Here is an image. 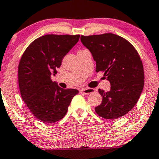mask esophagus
<instances>
[{
	"label": "esophagus",
	"mask_w": 159,
	"mask_h": 159,
	"mask_svg": "<svg viewBox=\"0 0 159 159\" xmlns=\"http://www.w3.org/2000/svg\"><path fill=\"white\" fill-rule=\"evenodd\" d=\"M94 89H91V88H84V89H80V93L82 94H90V93H94Z\"/></svg>",
	"instance_id": "obj_1"
}]
</instances>
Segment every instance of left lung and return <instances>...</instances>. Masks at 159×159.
Here are the masks:
<instances>
[{
    "instance_id": "8db88e82",
    "label": "left lung",
    "mask_w": 159,
    "mask_h": 159,
    "mask_svg": "<svg viewBox=\"0 0 159 159\" xmlns=\"http://www.w3.org/2000/svg\"><path fill=\"white\" fill-rule=\"evenodd\" d=\"M96 62L95 71L104 72L111 87L98 89L102 102L95 108L105 119H116L136 104L144 85L142 61L135 47L124 38L112 33L81 36Z\"/></svg>"
}]
</instances>
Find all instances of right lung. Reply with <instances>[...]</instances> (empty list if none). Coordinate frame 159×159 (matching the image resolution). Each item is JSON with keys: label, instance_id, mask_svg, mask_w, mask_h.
Wrapping results in <instances>:
<instances>
[{"label": "right lung", "instance_id": "add662e5", "mask_svg": "<svg viewBox=\"0 0 159 159\" xmlns=\"http://www.w3.org/2000/svg\"><path fill=\"white\" fill-rule=\"evenodd\" d=\"M80 35H46L32 41L18 65V84L24 103L32 115L45 123H55L66 114L75 89H62L55 75L63 58L78 42Z\"/></svg>", "mask_w": 159, "mask_h": 159}]
</instances>
